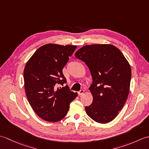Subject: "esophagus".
Here are the masks:
<instances>
[{
  "mask_svg": "<svg viewBox=\"0 0 149 149\" xmlns=\"http://www.w3.org/2000/svg\"><path fill=\"white\" fill-rule=\"evenodd\" d=\"M84 93V90H81L78 92V95L80 96V95H83Z\"/></svg>",
  "mask_w": 149,
  "mask_h": 149,
  "instance_id": "esophagus-1",
  "label": "esophagus"
}]
</instances>
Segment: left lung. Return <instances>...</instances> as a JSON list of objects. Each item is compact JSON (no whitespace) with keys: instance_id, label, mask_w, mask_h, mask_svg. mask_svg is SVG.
I'll return each instance as SVG.
<instances>
[{"instance_id":"left-lung-1","label":"left lung","mask_w":149,"mask_h":149,"mask_svg":"<svg viewBox=\"0 0 149 149\" xmlns=\"http://www.w3.org/2000/svg\"><path fill=\"white\" fill-rule=\"evenodd\" d=\"M89 68L93 83L90 87L93 102L85 107L94 121L106 123L115 118L127 100L131 68L120 50L110 44L85 45L75 54Z\"/></svg>"}]
</instances>
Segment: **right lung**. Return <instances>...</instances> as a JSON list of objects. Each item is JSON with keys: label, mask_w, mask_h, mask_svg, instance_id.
<instances>
[{"label": "right lung", "mask_w": 149, "mask_h": 149, "mask_svg": "<svg viewBox=\"0 0 149 149\" xmlns=\"http://www.w3.org/2000/svg\"><path fill=\"white\" fill-rule=\"evenodd\" d=\"M76 45L49 43L38 49L28 60L24 70V86L30 105L36 115L47 122L59 121L66 116L70 103L77 93L63 86L66 80L63 68Z\"/></svg>", "instance_id": "add662e5"}]
</instances>
